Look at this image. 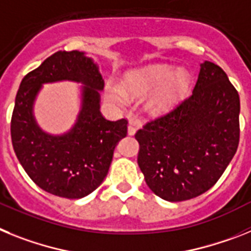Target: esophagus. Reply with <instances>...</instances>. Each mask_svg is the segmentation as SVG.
Masks as SVG:
<instances>
[{
    "mask_svg": "<svg viewBox=\"0 0 251 251\" xmlns=\"http://www.w3.org/2000/svg\"><path fill=\"white\" fill-rule=\"evenodd\" d=\"M135 132H136V124L134 123V121H130L128 123V126H127V134L128 135H135Z\"/></svg>",
    "mask_w": 251,
    "mask_h": 251,
    "instance_id": "esophagus-1",
    "label": "esophagus"
}]
</instances>
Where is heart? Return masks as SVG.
Segmentation results:
<instances>
[{
	"instance_id": "1",
	"label": "heart",
	"mask_w": 251,
	"mask_h": 251,
	"mask_svg": "<svg viewBox=\"0 0 251 251\" xmlns=\"http://www.w3.org/2000/svg\"><path fill=\"white\" fill-rule=\"evenodd\" d=\"M189 89V75L184 69L174 71L171 65H152L128 72L124 77L123 87L107 82L104 93L110 102L119 106L127 104L128 99L148 100L147 107L151 113H164L177 104Z\"/></svg>"
}]
</instances>
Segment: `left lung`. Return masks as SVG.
Returning <instances> with one entry per match:
<instances>
[{
  "label": "left lung",
  "mask_w": 251,
  "mask_h": 251,
  "mask_svg": "<svg viewBox=\"0 0 251 251\" xmlns=\"http://www.w3.org/2000/svg\"><path fill=\"white\" fill-rule=\"evenodd\" d=\"M239 115L240 97L225 72L215 63H202L188 99L135 134L148 187L171 202L208 191L236 152Z\"/></svg>",
  "instance_id": "obj_1"
}]
</instances>
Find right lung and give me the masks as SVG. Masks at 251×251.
Instances as JSON below:
<instances>
[{"label": "right lung", "mask_w": 251, "mask_h": 251, "mask_svg": "<svg viewBox=\"0 0 251 251\" xmlns=\"http://www.w3.org/2000/svg\"><path fill=\"white\" fill-rule=\"evenodd\" d=\"M63 80L84 84L81 110L68 132L53 135L36 123L33 104L43 84ZM103 86L99 65L78 50L56 51L21 80L11 139L20 164L41 189L77 200L92 193L106 178L113 150L127 134V121L102 116L100 92Z\"/></svg>", "instance_id": "add662e5"}]
</instances>
